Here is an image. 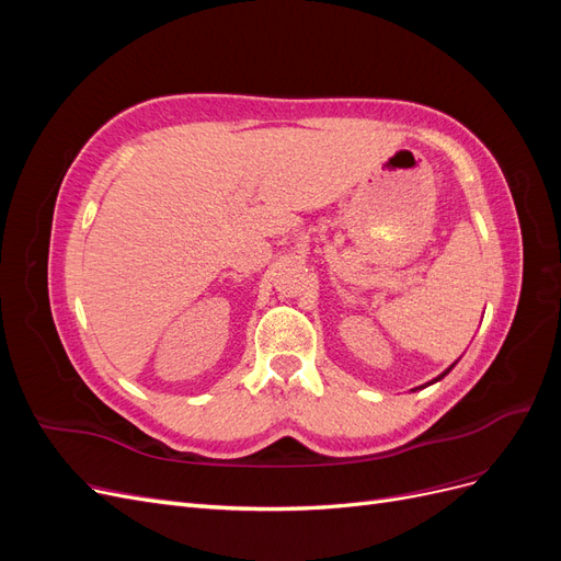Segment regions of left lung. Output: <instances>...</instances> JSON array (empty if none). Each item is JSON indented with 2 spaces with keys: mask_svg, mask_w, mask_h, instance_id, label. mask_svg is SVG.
<instances>
[{
  "mask_svg": "<svg viewBox=\"0 0 561 561\" xmlns=\"http://www.w3.org/2000/svg\"><path fill=\"white\" fill-rule=\"evenodd\" d=\"M454 365H456V363H454ZM454 365H449V367H447V369H445V371H443V375H439V377H435V379H433V381H428V383H426V386H431V383H435V381H439V379H445V377H447V375H449V371H451V369H454ZM426 386H419V388H426ZM412 390H416V388H412Z\"/></svg>",
  "mask_w": 561,
  "mask_h": 561,
  "instance_id": "obj_1",
  "label": "left lung"
}]
</instances>
